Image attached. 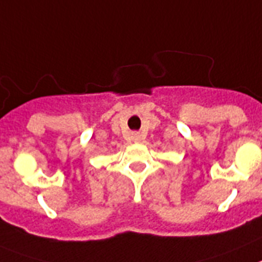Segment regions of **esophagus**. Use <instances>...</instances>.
<instances>
[{
  "label": "esophagus",
  "instance_id": "obj_1",
  "mask_svg": "<svg viewBox=\"0 0 262 262\" xmlns=\"http://www.w3.org/2000/svg\"><path fill=\"white\" fill-rule=\"evenodd\" d=\"M134 139H135V140H139V139H140L139 134H134Z\"/></svg>",
  "mask_w": 262,
  "mask_h": 262
}]
</instances>
